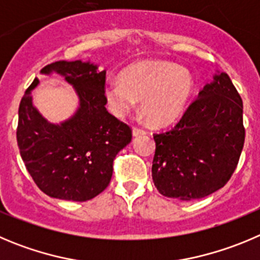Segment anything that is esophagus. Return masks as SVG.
I'll return each mask as SVG.
<instances>
[{"instance_id":"34e87169","label":"esophagus","mask_w":260,"mask_h":260,"mask_svg":"<svg viewBox=\"0 0 260 260\" xmlns=\"http://www.w3.org/2000/svg\"><path fill=\"white\" fill-rule=\"evenodd\" d=\"M147 132L146 130H143V128H139V127H134L133 128V135L134 137H139V135H146Z\"/></svg>"}]
</instances>
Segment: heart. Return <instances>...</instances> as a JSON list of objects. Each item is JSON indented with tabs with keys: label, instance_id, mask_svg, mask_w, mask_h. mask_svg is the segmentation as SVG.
<instances>
[{
	"label": "heart",
	"instance_id": "b5f03b06",
	"mask_svg": "<svg viewBox=\"0 0 260 260\" xmlns=\"http://www.w3.org/2000/svg\"><path fill=\"white\" fill-rule=\"evenodd\" d=\"M194 91L189 70L165 60H144L127 67L120 80L106 83L109 111L123 117L142 101V113L151 125L165 126L184 112Z\"/></svg>",
	"mask_w": 260,
	"mask_h": 260
}]
</instances>
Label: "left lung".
Masks as SVG:
<instances>
[{
	"label": "left lung",
	"mask_w": 260,
	"mask_h": 260,
	"mask_svg": "<svg viewBox=\"0 0 260 260\" xmlns=\"http://www.w3.org/2000/svg\"><path fill=\"white\" fill-rule=\"evenodd\" d=\"M242 108L230 76L218 72L177 125L153 135L152 178L159 193L190 201L224 187L244 148Z\"/></svg>",
	"instance_id": "8db88e82"
}]
</instances>
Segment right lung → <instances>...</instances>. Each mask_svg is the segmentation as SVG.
I'll return each instance as SVG.
<instances>
[{
	"instance_id": "right-lung-1",
	"label": "right lung",
	"mask_w": 260,
	"mask_h": 260,
	"mask_svg": "<svg viewBox=\"0 0 260 260\" xmlns=\"http://www.w3.org/2000/svg\"><path fill=\"white\" fill-rule=\"evenodd\" d=\"M42 75L64 77L78 96L77 111L60 123H51L33 106L35 78L19 106L16 139L20 156L37 187L47 196L87 201L111 182L116 154L132 142V128L106 108V71L90 61L59 60Z\"/></svg>"
}]
</instances>
